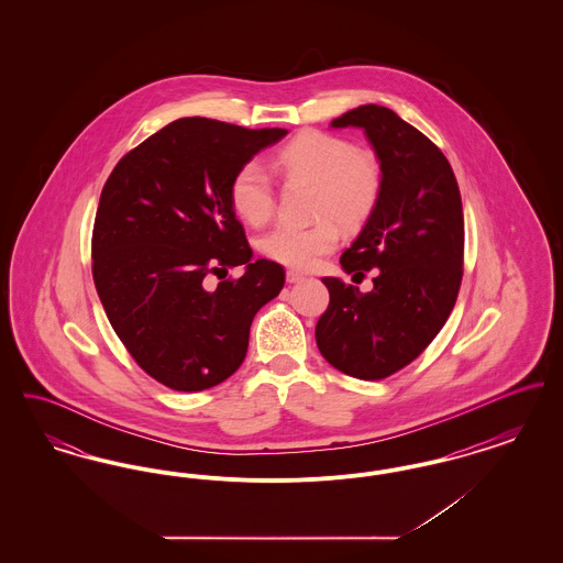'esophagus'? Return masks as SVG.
I'll use <instances>...</instances> for the list:
<instances>
[{"label":"esophagus","instance_id":"esophagus-1","mask_svg":"<svg viewBox=\"0 0 563 563\" xmlns=\"http://www.w3.org/2000/svg\"><path fill=\"white\" fill-rule=\"evenodd\" d=\"M306 276L301 274V272H295V269H289L287 272V283H301Z\"/></svg>","mask_w":563,"mask_h":563}]
</instances>
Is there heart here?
<instances>
[{
	"instance_id": "heart-1",
	"label": "heart",
	"mask_w": 563,
	"mask_h": 563,
	"mask_svg": "<svg viewBox=\"0 0 563 563\" xmlns=\"http://www.w3.org/2000/svg\"><path fill=\"white\" fill-rule=\"evenodd\" d=\"M274 166L287 177L317 184L312 225L280 223L266 232L257 249L272 262L295 269L319 264L340 242L339 221L358 230L374 217L384 194V170L372 152L324 131H303L274 154ZM230 202L246 223L260 228L274 213V186L260 162L242 164L230 184Z\"/></svg>"
}]
</instances>
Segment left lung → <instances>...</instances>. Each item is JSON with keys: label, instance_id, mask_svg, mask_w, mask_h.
I'll return each mask as SVG.
<instances>
[{"label": "left lung", "instance_id": "left-lung-1", "mask_svg": "<svg viewBox=\"0 0 563 563\" xmlns=\"http://www.w3.org/2000/svg\"><path fill=\"white\" fill-rule=\"evenodd\" d=\"M363 129L384 170L374 217L340 257L349 274L375 269L374 289L322 278L329 306L317 322L327 363L384 379L418 358L454 310L464 264V214L443 152L393 109L361 106L331 122Z\"/></svg>", "mask_w": 563, "mask_h": 563}]
</instances>
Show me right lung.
Segmentation results:
<instances>
[{
	"mask_svg": "<svg viewBox=\"0 0 563 563\" xmlns=\"http://www.w3.org/2000/svg\"><path fill=\"white\" fill-rule=\"evenodd\" d=\"M287 134L181 118L111 170L92 230V278L115 335L164 386L198 393L234 374L253 317L280 294L285 269L257 260L230 202L242 164ZM246 265L241 279L206 278Z\"/></svg>",
	"mask_w": 563,
	"mask_h": 563,
	"instance_id": "right-lung-1",
	"label": "right lung"
}]
</instances>
